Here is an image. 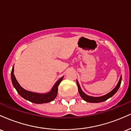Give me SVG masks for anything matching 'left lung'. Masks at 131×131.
Masks as SVG:
<instances>
[{
  "instance_id": "obj_1",
  "label": "left lung",
  "mask_w": 131,
  "mask_h": 131,
  "mask_svg": "<svg viewBox=\"0 0 131 131\" xmlns=\"http://www.w3.org/2000/svg\"><path fill=\"white\" fill-rule=\"evenodd\" d=\"M121 79H122V77L121 76L119 80V82L117 84L116 86L115 87V88L114 89L113 91H112L110 92H109L108 94H107L106 95H105L102 96V97H91V96H89L88 95H86L85 93H84L82 92V90H81L80 85H79V83H78V81H76V83H77L78 85V91H79V94H80V96L82 97V99H83L85 101L88 102H90V103H99V102H104L105 100H108V99L112 97L114 94L118 91V89L119 88L120 85H121Z\"/></svg>"
}]
</instances>
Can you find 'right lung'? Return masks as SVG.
<instances>
[{
    "label": "right lung",
    "mask_w": 131,
    "mask_h": 131,
    "mask_svg": "<svg viewBox=\"0 0 131 131\" xmlns=\"http://www.w3.org/2000/svg\"><path fill=\"white\" fill-rule=\"evenodd\" d=\"M14 66L13 67L12 70L11 72V78L12 81V84L15 88V89L17 91V92L21 96L26 100H28V101L32 102L34 103H37V104H40V103H45L50 102L52 100H53L57 97V93H58V86L62 81L63 78L62 77L59 79L54 85V86L51 90L50 92L47 93V94H37V93L31 92L27 91L23 89L18 81H16L15 76L14 73Z\"/></svg>",
    "instance_id": "1"
}]
</instances>
